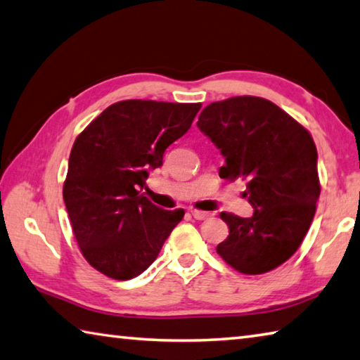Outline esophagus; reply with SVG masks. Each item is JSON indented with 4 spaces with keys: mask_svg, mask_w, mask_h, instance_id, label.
Listing matches in <instances>:
<instances>
[{
    "mask_svg": "<svg viewBox=\"0 0 360 360\" xmlns=\"http://www.w3.org/2000/svg\"><path fill=\"white\" fill-rule=\"evenodd\" d=\"M191 215H193V218H196V219H207V218L212 217L209 212H200V210H191Z\"/></svg>",
    "mask_w": 360,
    "mask_h": 360,
    "instance_id": "obj_1",
    "label": "esophagus"
}]
</instances>
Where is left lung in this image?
<instances>
[{
	"label": "left lung",
	"mask_w": 360,
	"mask_h": 360,
	"mask_svg": "<svg viewBox=\"0 0 360 360\" xmlns=\"http://www.w3.org/2000/svg\"><path fill=\"white\" fill-rule=\"evenodd\" d=\"M198 128L224 156L221 179H247L250 218L223 212L229 236L217 253L231 267L261 275L291 257L313 221L321 186L318 151L304 126L257 96L217 101L200 112Z\"/></svg>",
	"instance_id": "8db88e82"
}]
</instances>
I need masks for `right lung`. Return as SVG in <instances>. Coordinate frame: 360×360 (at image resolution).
Wrapping results in <instances>:
<instances>
[{"label":"right lung","instance_id":"obj_1","mask_svg":"<svg viewBox=\"0 0 360 360\" xmlns=\"http://www.w3.org/2000/svg\"><path fill=\"white\" fill-rule=\"evenodd\" d=\"M200 104L128 99L80 132L63 185L72 232L91 267L113 280L147 270L185 215L141 193L170 143L191 128Z\"/></svg>","mask_w":360,"mask_h":360}]
</instances>
